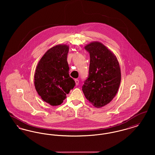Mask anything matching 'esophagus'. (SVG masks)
I'll list each match as a JSON object with an SVG mask.
<instances>
[{
	"mask_svg": "<svg viewBox=\"0 0 155 155\" xmlns=\"http://www.w3.org/2000/svg\"><path fill=\"white\" fill-rule=\"evenodd\" d=\"M75 85H78L79 84V80L78 79H75Z\"/></svg>",
	"mask_w": 155,
	"mask_h": 155,
	"instance_id": "esophagus-1",
	"label": "esophagus"
}]
</instances>
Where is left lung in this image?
<instances>
[{"mask_svg": "<svg viewBox=\"0 0 155 155\" xmlns=\"http://www.w3.org/2000/svg\"><path fill=\"white\" fill-rule=\"evenodd\" d=\"M85 49L89 53L90 63L82 89L89 102L100 108L110 103L118 91L120 67L115 54L101 42H91Z\"/></svg>", "mask_w": 155, "mask_h": 155, "instance_id": "8db88e82", "label": "left lung"}]
</instances>
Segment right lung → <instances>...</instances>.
Segmentation results:
<instances>
[{
  "label": "right lung",
  "mask_w": 155,
  "mask_h": 155,
  "mask_svg": "<svg viewBox=\"0 0 155 155\" xmlns=\"http://www.w3.org/2000/svg\"><path fill=\"white\" fill-rule=\"evenodd\" d=\"M68 49L67 45L52 47L40 59L35 71V89L41 99L52 106L63 103L75 85L69 75Z\"/></svg>",
  "instance_id": "add662e5"
}]
</instances>
